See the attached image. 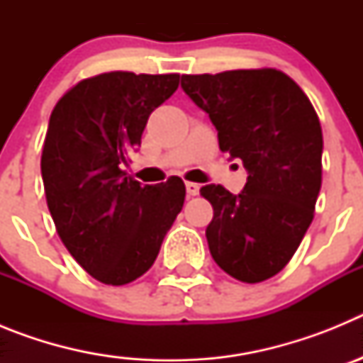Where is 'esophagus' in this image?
<instances>
[{
	"label": "esophagus",
	"mask_w": 363,
	"mask_h": 363,
	"mask_svg": "<svg viewBox=\"0 0 363 363\" xmlns=\"http://www.w3.org/2000/svg\"><path fill=\"white\" fill-rule=\"evenodd\" d=\"M185 189H187L189 196H196L198 192H200V185L194 184V182H187V184H185Z\"/></svg>",
	"instance_id": "1"
}]
</instances>
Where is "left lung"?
<instances>
[{"label": "left lung", "mask_w": 363, "mask_h": 363, "mask_svg": "<svg viewBox=\"0 0 363 363\" xmlns=\"http://www.w3.org/2000/svg\"><path fill=\"white\" fill-rule=\"evenodd\" d=\"M182 89L209 114L220 149L242 160L240 194L205 185L213 221L205 236L214 262L247 284L274 277L296 252L322 187L323 138L300 86L277 69L182 76Z\"/></svg>", "instance_id": "1"}]
</instances>
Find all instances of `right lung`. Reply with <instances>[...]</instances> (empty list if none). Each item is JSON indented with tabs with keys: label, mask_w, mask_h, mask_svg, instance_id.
<instances>
[{
	"label": "right lung",
	"mask_w": 363,
	"mask_h": 363,
	"mask_svg": "<svg viewBox=\"0 0 363 363\" xmlns=\"http://www.w3.org/2000/svg\"><path fill=\"white\" fill-rule=\"evenodd\" d=\"M178 83V74H99L50 114L41 154L47 205L72 258L101 284L145 274L184 207L182 178L142 185L123 171L150 112Z\"/></svg>",
	"instance_id": "obj_1"
}]
</instances>
